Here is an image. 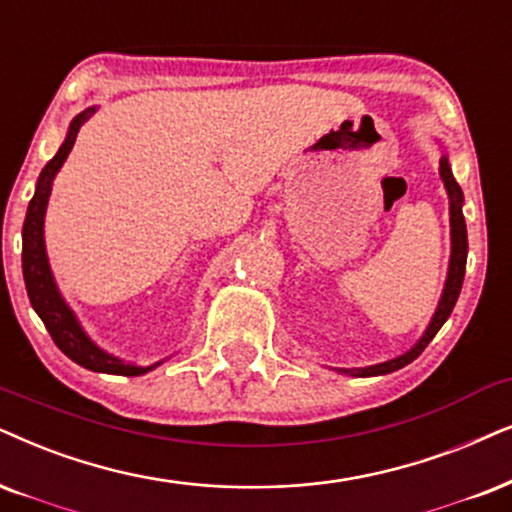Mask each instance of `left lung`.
Wrapping results in <instances>:
<instances>
[{"instance_id": "left-lung-1", "label": "left lung", "mask_w": 512, "mask_h": 512, "mask_svg": "<svg viewBox=\"0 0 512 512\" xmlns=\"http://www.w3.org/2000/svg\"><path fill=\"white\" fill-rule=\"evenodd\" d=\"M439 177H442L444 189H446V193H449L451 260H449V274H446L442 300H439V304H437V312H435V316H432L428 331L423 333V338H420L416 345L409 349V352H404L397 359L383 361V364L366 366V368H340V373L357 375V378H371V375H385V373L399 371V368H404L406 364H411L413 359L420 357V352L430 345V340L435 338L439 328L444 326V321L449 319L451 312H454V304L463 288L465 260H468V231H465V219H463V191H461V186H458V181L454 179V174H451L449 158H446V155L439 158Z\"/></svg>"}]
</instances>
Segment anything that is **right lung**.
Returning a JSON list of instances; mask_svg holds the SVG:
<instances>
[{"mask_svg":"<svg viewBox=\"0 0 512 512\" xmlns=\"http://www.w3.org/2000/svg\"><path fill=\"white\" fill-rule=\"evenodd\" d=\"M96 113V108H87L77 118L70 122L66 141L54 158L44 165V170L37 179L35 196H32L28 212H25L23 222V278H25V290H28L30 304L35 309L37 316L44 321L51 340L56 342V347L66 354L68 359H73L75 364H80L89 371L96 373H113V375H144L153 371L155 366H137V364H125V361L113 357V354L103 352L101 347H96L89 335L82 331L80 321L75 319L73 309L68 307L61 293H58L54 274L49 269L47 260V248H44V212H47L51 184L54 177L61 170V165L66 163L68 153L73 151V144L77 139V132L84 125V120H89Z\"/></svg>","mask_w":512,"mask_h":512,"instance_id":"1","label":"right lung"}]
</instances>
